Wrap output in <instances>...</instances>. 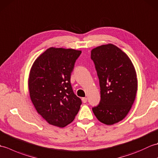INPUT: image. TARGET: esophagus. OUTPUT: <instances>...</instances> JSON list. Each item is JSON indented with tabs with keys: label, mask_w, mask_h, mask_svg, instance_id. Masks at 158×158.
<instances>
[{
	"label": "esophagus",
	"mask_w": 158,
	"mask_h": 158,
	"mask_svg": "<svg viewBox=\"0 0 158 158\" xmlns=\"http://www.w3.org/2000/svg\"><path fill=\"white\" fill-rule=\"evenodd\" d=\"M82 102H83V103H85V102H87V100H88V99H87V98H82Z\"/></svg>",
	"instance_id": "obj_1"
}]
</instances>
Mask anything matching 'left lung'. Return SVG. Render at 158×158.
I'll list each match as a JSON object with an SVG mask.
<instances>
[{"label":"left lung","mask_w":158,"mask_h":158,"mask_svg":"<svg viewBox=\"0 0 158 158\" xmlns=\"http://www.w3.org/2000/svg\"><path fill=\"white\" fill-rule=\"evenodd\" d=\"M91 59L100 83V101L92 108L96 118L106 125L122 121L136 98L135 69L125 53L112 44L93 49Z\"/></svg>","instance_id":"8db88e82"}]
</instances>
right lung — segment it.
<instances>
[{"label": "right lung", "mask_w": 158, "mask_h": 158, "mask_svg": "<svg viewBox=\"0 0 158 158\" xmlns=\"http://www.w3.org/2000/svg\"><path fill=\"white\" fill-rule=\"evenodd\" d=\"M81 51L50 48L36 59L28 79L36 111L49 124L68 125L78 113L81 100L74 93L70 76Z\"/></svg>", "instance_id": "obj_1"}]
</instances>
